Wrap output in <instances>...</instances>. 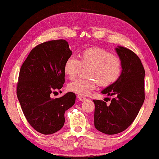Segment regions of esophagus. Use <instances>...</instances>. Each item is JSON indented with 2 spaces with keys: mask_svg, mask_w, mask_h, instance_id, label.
<instances>
[{
  "mask_svg": "<svg viewBox=\"0 0 159 159\" xmlns=\"http://www.w3.org/2000/svg\"><path fill=\"white\" fill-rule=\"evenodd\" d=\"M78 100H80L81 101H85V100H87V98L85 97H83V96H81V95H78Z\"/></svg>",
  "mask_w": 159,
  "mask_h": 159,
  "instance_id": "1",
  "label": "esophagus"
}]
</instances>
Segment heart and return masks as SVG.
Returning <instances> with one entry per match:
<instances>
[{
  "label": "heart",
  "mask_w": 159,
  "mask_h": 159,
  "mask_svg": "<svg viewBox=\"0 0 159 159\" xmlns=\"http://www.w3.org/2000/svg\"><path fill=\"white\" fill-rule=\"evenodd\" d=\"M83 67H90V79L78 78L68 84L70 92L88 95L97 87L109 86L119 79L122 72V61L119 57L100 47L86 48L80 54V61L75 57L68 58L64 65V71L70 79H74Z\"/></svg>",
  "instance_id": "1"
}]
</instances>
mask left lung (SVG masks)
Masks as SVG:
<instances>
[{
    "mask_svg": "<svg viewBox=\"0 0 159 159\" xmlns=\"http://www.w3.org/2000/svg\"><path fill=\"white\" fill-rule=\"evenodd\" d=\"M116 52L122 61V74L115 83L101 92L113 97L111 103L93 100L94 127L108 135L119 134L129 127L145 98V72L141 60L133 51L122 46L116 48Z\"/></svg>",
    "mask_w": 159,
    "mask_h": 159,
    "instance_id": "8db88e82",
    "label": "left lung"
}]
</instances>
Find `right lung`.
I'll use <instances>...</instances> for the list:
<instances>
[{
    "label": "right lung",
    "mask_w": 159,
    "mask_h": 159,
    "mask_svg": "<svg viewBox=\"0 0 159 159\" xmlns=\"http://www.w3.org/2000/svg\"><path fill=\"white\" fill-rule=\"evenodd\" d=\"M71 55L66 40L45 42L31 50L20 70L18 100L27 121L40 134L48 135L61 129L65 111L75 102L73 92L51 97L65 84L64 65Z\"/></svg>",
    "instance_id": "obj_1"
}]
</instances>
